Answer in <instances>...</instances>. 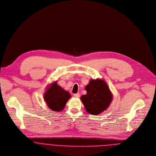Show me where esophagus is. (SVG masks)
I'll use <instances>...</instances> for the list:
<instances>
[{
  "instance_id": "1",
  "label": "esophagus",
  "mask_w": 156,
  "mask_h": 156,
  "mask_svg": "<svg viewBox=\"0 0 156 156\" xmlns=\"http://www.w3.org/2000/svg\"><path fill=\"white\" fill-rule=\"evenodd\" d=\"M74 96L76 98H79L80 97V95H79V93H75V94H74Z\"/></svg>"
}]
</instances>
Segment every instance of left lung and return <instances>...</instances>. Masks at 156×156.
<instances>
[{"label": "left lung", "mask_w": 156, "mask_h": 156, "mask_svg": "<svg viewBox=\"0 0 156 156\" xmlns=\"http://www.w3.org/2000/svg\"><path fill=\"white\" fill-rule=\"evenodd\" d=\"M85 90L87 94L81 96L80 100L87 112L98 115L108 109L112 100V94L104 80L91 79Z\"/></svg>", "instance_id": "8db88e82"}]
</instances>
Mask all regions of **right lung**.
Segmentation results:
<instances>
[{
	"label": "right lung",
	"mask_w": 156,
	"mask_h": 156,
	"mask_svg": "<svg viewBox=\"0 0 156 156\" xmlns=\"http://www.w3.org/2000/svg\"><path fill=\"white\" fill-rule=\"evenodd\" d=\"M71 97L70 93L58 85L56 81L47 87L44 95L48 107L56 112L63 110Z\"/></svg>",
	"instance_id": "obj_1"
}]
</instances>
